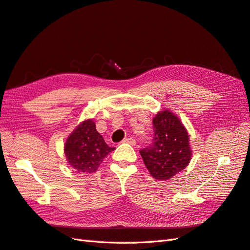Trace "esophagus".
I'll return each mask as SVG.
<instances>
[{"label": "esophagus", "instance_id": "obj_1", "mask_svg": "<svg viewBox=\"0 0 250 250\" xmlns=\"http://www.w3.org/2000/svg\"><path fill=\"white\" fill-rule=\"evenodd\" d=\"M124 143H126V144L132 145V146H135V144H136V140H135V139H133V138H131V137H129V138H125V139H124Z\"/></svg>", "mask_w": 250, "mask_h": 250}]
</instances>
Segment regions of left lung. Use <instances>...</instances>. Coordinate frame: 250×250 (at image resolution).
<instances>
[{
    "label": "left lung",
    "mask_w": 250,
    "mask_h": 250,
    "mask_svg": "<svg viewBox=\"0 0 250 250\" xmlns=\"http://www.w3.org/2000/svg\"><path fill=\"white\" fill-rule=\"evenodd\" d=\"M153 125V144L140 150V155L155 180L167 181L183 171L191 161L189 133L176 114L168 108L155 115Z\"/></svg>",
    "instance_id": "left-lung-1"
}]
</instances>
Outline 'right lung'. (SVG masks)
I'll return each instance as SVG.
<instances>
[{"label":"right lung","instance_id":"right-lung-1","mask_svg":"<svg viewBox=\"0 0 250 250\" xmlns=\"http://www.w3.org/2000/svg\"><path fill=\"white\" fill-rule=\"evenodd\" d=\"M114 149L105 144L104 137L96 130L92 118L85 119L77 125L64 144L67 164L79 173L97 171L104 158Z\"/></svg>","mask_w":250,"mask_h":250}]
</instances>
